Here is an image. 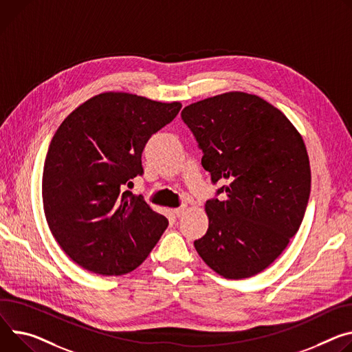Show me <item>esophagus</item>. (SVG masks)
Returning a JSON list of instances; mask_svg holds the SVG:
<instances>
[{
    "label": "esophagus",
    "mask_w": 352,
    "mask_h": 352,
    "mask_svg": "<svg viewBox=\"0 0 352 352\" xmlns=\"http://www.w3.org/2000/svg\"><path fill=\"white\" fill-rule=\"evenodd\" d=\"M186 210H188V208H186V206H181V208L174 209V214H175L177 217H181V216H184V214L186 213Z\"/></svg>",
    "instance_id": "1"
}]
</instances>
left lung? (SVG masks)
Returning <instances> with one entry per match:
<instances>
[{
  "mask_svg": "<svg viewBox=\"0 0 352 352\" xmlns=\"http://www.w3.org/2000/svg\"><path fill=\"white\" fill-rule=\"evenodd\" d=\"M182 120L223 199H209L206 234L194 241L219 275L243 279L270 267L296 234L310 195V164L296 127L257 95L233 91L185 107Z\"/></svg>",
  "mask_w": 352,
  "mask_h": 352,
  "instance_id": "1",
  "label": "left lung"
}]
</instances>
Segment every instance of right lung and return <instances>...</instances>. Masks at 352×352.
I'll return each mask as SVG.
<instances>
[{
    "instance_id": "1",
    "label": "right lung",
    "mask_w": 352,
    "mask_h": 352,
    "mask_svg": "<svg viewBox=\"0 0 352 352\" xmlns=\"http://www.w3.org/2000/svg\"><path fill=\"white\" fill-rule=\"evenodd\" d=\"M181 107L104 92L58 126L45 160L43 209L56 241L84 270L100 275L131 272L167 229L168 220L143 197L122 190L143 174L146 143Z\"/></svg>"
}]
</instances>
